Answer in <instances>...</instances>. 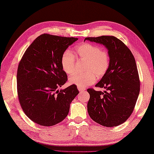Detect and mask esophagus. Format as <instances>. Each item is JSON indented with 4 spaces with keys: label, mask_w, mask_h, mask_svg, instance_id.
Segmentation results:
<instances>
[{
    "label": "esophagus",
    "mask_w": 154,
    "mask_h": 154,
    "mask_svg": "<svg viewBox=\"0 0 154 154\" xmlns=\"http://www.w3.org/2000/svg\"><path fill=\"white\" fill-rule=\"evenodd\" d=\"M77 89H78V90H79L80 92L84 91L85 90V88H79V87H77Z\"/></svg>",
    "instance_id": "obj_1"
}]
</instances>
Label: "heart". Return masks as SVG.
<instances>
[{
	"label": "heart",
	"mask_w": 154,
	"mask_h": 154,
	"mask_svg": "<svg viewBox=\"0 0 154 154\" xmlns=\"http://www.w3.org/2000/svg\"><path fill=\"white\" fill-rule=\"evenodd\" d=\"M75 56L78 60L85 61L83 73H75L69 77V83L82 88L93 84L97 78H102L108 72L110 65L109 53L99 46L84 42L75 47ZM64 72L71 75L75 71V58L69 50H65L60 58Z\"/></svg>",
	"instance_id": "b5f03b06"
}]
</instances>
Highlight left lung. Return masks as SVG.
<instances>
[{"label": "left lung", "instance_id": "obj_1", "mask_svg": "<svg viewBox=\"0 0 154 154\" xmlns=\"http://www.w3.org/2000/svg\"><path fill=\"white\" fill-rule=\"evenodd\" d=\"M85 40L104 45L110 57L108 72L96 85L106 91L88 89L90 95L88 114L97 123L116 127L129 118L139 94L140 80L135 58L128 47L114 36L89 37Z\"/></svg>", "mask_w": 154, "mask_h": 154}]
</instances>
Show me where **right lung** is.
Instances as JSON below:
<instances>
[{
	"instance_id": "obj_1",
	"label": "right lung",
	"mask_w": 154,
	"mask_h": 154,
	"mask_svg": "<svg viewBox=\"0 0 154 154\" xmlns=\"http://www.w3.org/2000/svg\"><path fill=\"white\" fill-rule=\"evenodd\" d=\"M77 38L44 33L27 48L19 63L17 88L24 113L41 126H53L67 116L70 104L79 94L75 85L58 91L67 82L60 58Z\"/></svg>"
}]
</instances>
